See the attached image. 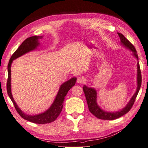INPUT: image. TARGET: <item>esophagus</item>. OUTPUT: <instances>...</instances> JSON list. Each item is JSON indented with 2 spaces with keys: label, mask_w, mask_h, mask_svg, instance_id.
<instances>
[{
  "label": "esophagus",
  "mask_w": 148,
  "mask_h": 148,
  "mask_svg": "<svg viewBox=\"0 0 148 148\" xmlns=\"http://www.w3.org/2000/svg\"><path fill=\"white\" fill-rule=\"evenodd\" d=\"M85 81V78L83 77H78L77 78V83H83Z\"/></svg>",
  "instance_id": "1"
}]
</instances>
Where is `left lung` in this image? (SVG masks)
Returning <instances> with one entry per match:
<instances>
[{
    "label": "left lung",
    "mask_w": 148,
    "mask_h": 148,
    "mask_svg": "<svg viewBox=\"0 0 148 148\" xmlns=\"http://www.w3.org/2000/svg\"><path fill=\"white\" fill-rule=\"evenodd\" d=\"M117 34L119 36L121 43H122V45L125 47H127V49H129L131 51H132L133 52V55L136 57L137 60H138V53L136 52L135 47L133 46V44L130 42L122 34H121L120 33H117ZM137 69H137L138 86L136 89V91L135 94H134V95L132 96L130 101H129L126 107H124L123 109L118 112H106L101 109L99 107V106L97 104L96 91L94 88H88L84 85L83 88V89L85 97H86L89 110L90 111V112L92 114L97 118L102 119V120L117 119L120 117H122V116H123L125 114L128 112L134 104V102L135 101L136 96L138 95L139 91H140V89L141 85V70H140L139 62H138L137 63Z\"/></svg>",
    "instance_id": "8db88e82"
}]
</instances>
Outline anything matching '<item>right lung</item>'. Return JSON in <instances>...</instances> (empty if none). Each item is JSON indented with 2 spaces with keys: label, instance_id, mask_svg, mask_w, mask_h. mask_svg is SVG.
I'll use <instances>...</instances> for the list:
<instances>
[{
  "label": "right lung",
  "instance_id": "obj_1",
  "mask_svg": "<svg viewBox=\"0 0 148 148\" xmlns=\"http://www.w3.org/2000/svg\"><path fill=\"white\" fill-rule=\"evenodd\" d=\"M42 38V36H31L26 39L19 47L16 49V51L13 53L8 64V79L7 82V91L8 95L12 100L17 112L23 119L29 121V122L38 124L51 123L56 120L63 108V102L67 92L74 86L77 82V78H72L69 81H66L62 84L60 87L59 92L57 93L53 104L50 108L44 112V113L36 115H29L23 112L18 107L13 99L11 92V64L13 60L36 48L39 44L38 39H41Z\"/></svg>",
  "mask_w": 148,
  "mask_h": 148
}]
</instances>
